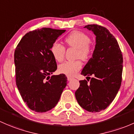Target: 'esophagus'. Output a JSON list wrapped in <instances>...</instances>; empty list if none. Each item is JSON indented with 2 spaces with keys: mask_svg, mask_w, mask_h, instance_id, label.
Here are the masks:
<instances>
[{
  "mask_svg": "<svg viewBox=\"0 0 134 134\" xmlns=\"http://www.w3.org/2000/svg\"><path fill=\"white\" fill-rule=\"evenodd\" d=\"M67 79H68V81H71V80L74 79V78L71 77H70V76H67Z\"/></svg>",
  "mask_w": 134,
  "mask_h": 134,
  "instance_id": "obj_1",
  "label": "esophagus"
}]
</instances>
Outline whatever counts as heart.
Instances as JSON below:
<instances>
[{
  "label": "heart",
  "mask_w": 134,
  "mask_h": 134,
  "mask_svg": "<svg viewBox=\"0 0 134 134\" xmlns=\"http://www.w3.org/2000/svg\"><path fill=\"white\" fill-rule=\"evenodd\" d=\"M64 41L68 47L77 49V57L86 60L89 57L91 52L90 38L86 34L81 31H74L66 37ZM51 53L57 61L61 62L64 57L65 48L59 42H54L51 48ZM81 66L82 65L79 60L66 61L59 66L58 70L61 74L68 76H74L81 68Z\"/></svg>",
  "instance_id": "obj_1"
}]
</instances>
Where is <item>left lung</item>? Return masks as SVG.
I'll return each mask as SVG.
<instances>
[{"instance_id":"obj_1","label":"left lung","mask_w":134,"mask_h":134,"mask_svg":"<svg viewBox=\"0 0 134 134\" xmlns=\"http://www.w3.org/2000/svg\"><path fill=\"white\" fill-rule=\"evenodd\" d=\"M84 27L96 35V46L92 57L82 69L81 74L90 77L80 81L75 92L79 104L90 112L104 110L118 94L122 81V53L118 42L106 27L89 24Z\"/></svg>"}]
</instances>
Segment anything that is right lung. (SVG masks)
I'll return each mask as SVG.
<instances>
[{"mask_svg":"<svg viewBox=\"0 0 134 134\" xmlns=\"http://www.w3.org/2000/svg\"><path fill=\"white\" fill-rule=\"evenodd\" d=\"M65 31L47 27L30 31L15 50L16 86L29 108L36 112L54 108L67 85L64 74L49 76L57 68L51 48Z\"/></svg>","mask_w":134,"mask_h":134,"instance_id":"obj_1","label":"right lung"}]
</instances>
